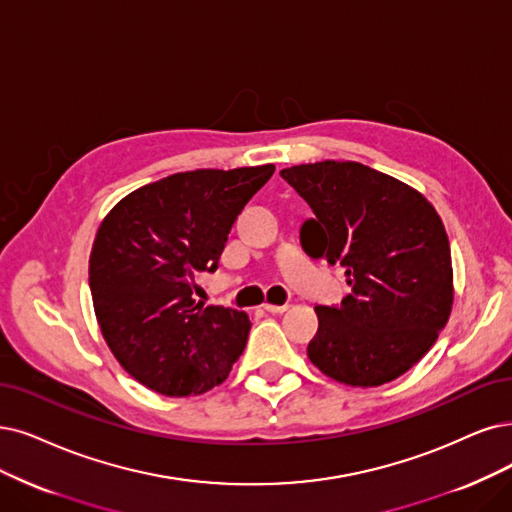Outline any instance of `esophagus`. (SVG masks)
Listing matches in <instances>:
<instances>
[{"label": "esophagus", "instance_id": "esophagus-1", "mask_svg": "<svg viewBox=\"0 0 512 512\" xmlns=\"http://www.w3.org/2000/svg\"><path fill=\"white\" fill-rule=\"evenodd\" d=\"M263 310L266 312H270V314H282V312H287L289 310V306L285 304V306H274V304H263Z\"/></svg>", "mask_w": 512, "mask_h": 512}]
</instances>
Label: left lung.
Wrapping results in <instances>:
<instances>
[{"instance_id": "obj_1", "label": "left lung", "mask_w": 512, "mask_h": 512, "mask_svg": "<svg viewBox=\"0 0 512 512\" xmlns=\"http://www.w3.org/2000/svg\"><path fill=\"white\" fill-rule=\"evenodd\" d=\"M314 217L299 240L312 259L342 266L352 293L316 306L310 361L348 386H382L437 342L453 304L449 240L434 206L413 187L358 162L282 168Z\"/></svg>"}]
</instances>
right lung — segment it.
<instances>
[{"label": "right lung", "instance_id": "add662e5", "mask_svg": "<svg viewBox=\"0 0 512 512\" xmlns=\"http://www.w3.org/2000/svg\"><path fill=\"white\" fill-rule=\"evenodd\" d=\"M274 164L187 170L143 185L111 208L92 244L88 282L118 363L164 396L219 386L251 331L244 312L194 299L227 234Z\"/></svg>", "mask_w": 512, "mask_h": 512}]
</instances>
